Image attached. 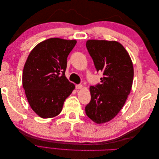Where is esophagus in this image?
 I'll list each match as a JSON object with an SVG mask.
<instances>
[{
    "mask_svg": "<svg viewBox=\"0 0 159 159\" xmlns=\"http://www.w3.org/2000/svg\"><path fill=\"white\" fill-rule=\"evenodd\" d=\"M75 88L78 89H81V88H82V85H81V84H77V85H75Z\"/></svg>",
    "mask_w": 159,
    "mask_h": 159,
    "instance_id": "obj_1",
    "label": "esophagus"
}]
</instances>
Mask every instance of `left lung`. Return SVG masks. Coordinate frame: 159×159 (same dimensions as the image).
I'll return each instance as SVG.
<instances>
[{
    "mask_svg": "<svg viewBox=\"0 0 159 159\" xmlns=\"http://www.w3.org/2000/svg\"><path fill=\"white\" fill-rule=\"evenodd\" d=\"M86 48L97 71H102L101 83L90 87L91 101L85 113L96 123L114 118L122 109L131 91L133 66L128 52L115 41L89 40Z\"/></svg>",
    "mask_w": 159,
    "mask_h": 159,
    "instance_id": "1",
    "label": "left lung"
}]
</instances>
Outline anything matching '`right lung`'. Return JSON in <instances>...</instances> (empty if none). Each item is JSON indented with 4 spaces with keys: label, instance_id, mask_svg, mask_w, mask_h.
<instances>
[{
    "label": "right lung",
    "instance_id": "1",
    "mask_svg": "<svg viewBox=\"0 0 159 159\" xmlns=\"http://www.w3.org/2000/svg\"><path fill=\"white\" fill-rule=\"evenodd\" d=\"M76 41L53 38L38 44L24 67L22 85L31 108L42 118L61 111L75 85L66 78L67 58Z\"/></svg>",
    "mask_w": 159,
    "mask_h": 159
}]
</instances>
